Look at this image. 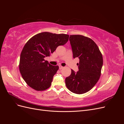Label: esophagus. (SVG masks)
<instances>
[{
    "label": "esophagus",
    "mask_w": 124,
    "mask_h": 124,
    "mask_svg": "<svg viewBox=\"0 0 124 124\" xmlns=\"http://www.w3.org/2000/svg\"><path fill=\"white\" fill-rule=\"evenodd\" d=\"M63 67H62V66H59V69H63Z\"/></svg>",
    "instance_id": "1"
}]
</instances>
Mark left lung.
I'll list each match as a JSON object with an SVG mask.
<instances>
[{
	"label": "left lung",
	"mask_w": 124,
	"mask_h": 124,
	"mask_svg": "<svg viewBox=\"0 0 124 124\" xmlns=\"http://www.w3.org/2000/svg\"><path fill=\"white\" fill-rule=\"evenodd\" d=\"M69 41L73 58H79L78 71L71 69L65 79L67 87L71 92L82 94L90 91L98 81L103 65V58L98 46L93 40L82 35H70Z\"/></svg>",
	"instance_id": "obj_1"
}]
</instances>
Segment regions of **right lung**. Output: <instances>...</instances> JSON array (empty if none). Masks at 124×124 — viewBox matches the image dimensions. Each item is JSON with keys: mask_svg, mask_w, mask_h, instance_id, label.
Masks as SVG:
<instances>
[{"mask_svg": "<svg viewBox=\"0 0 124 124\" xmlns=\"http://www.w3.org/2000/svg\"><path fill=\"white\" fill-rule=\"evenodd\" d=\"M69 35L48 32L38 33L30 39L22 51L19 69L27 84L38 91L50 87L54 75L59 69L44 58L50 56L59 46L68 42Z\"/></svg>", "mask_w": 124, "mask_h": 124, "instance_id": "1", "label": "right lung"}]
</instances>
